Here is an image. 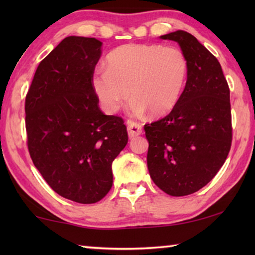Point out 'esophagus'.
Returning a JSON list of instances; mask_svg holds the SVG:
<instances>
[{
  "instance_id": "1",
  "label": "esophagus",
  "mask_w": 255,
  "mask_h": 255,
  "mask_svg": "<svg viewBox=\"0 0 255 255\" xmlns=\"http://www.w3.org/2000/svg\"><path fill=\"white\" fill-rule=\"evenodd\" d=\"M128 135L130 137H136V136H139L141 133V130H143V127H141L140 124L135 123V122H130L128 123Z\"/></svg>"
}]
</instances>
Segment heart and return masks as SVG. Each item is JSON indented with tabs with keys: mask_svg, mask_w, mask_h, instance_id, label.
<instances>
[{
	"mask_svg": "<svg viewBox=\"0 0 255 255\" xmlns=\"http://www.w3.org/2000/svg\"><path fill=\"white\" fill-rule=\"evenodd\" d=\"M189 62L182 49L158 44H127L111 51L107 68L93 73V92L107 114H115L130 93L131 112L163 117L178 105Z\"/></svg>",
	"mask_w": 255,
	"mask_h": 255,
	"instance_id": "1",
	"label": "heart"
}]
</instances>
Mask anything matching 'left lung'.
<instances>
[{
  "label": "left lung",
  "mask_w": 255,
  "mask_h": 255,
  "mask_svg": "<svg viewBox=\"0 0 255 255\" xmlns=\"http://www.w3.org/2000/svg\"><path fill=\"white\" fill-rule=\"evenodd\" d=\"M189 62L185 88L165 117L146 124L147 167L154 183L170 196L197 192L225 163L232 146L230 88L218 59L183 30L164 34Z\"/></svg>",
  "instance_id": "1"
}]
</instances>
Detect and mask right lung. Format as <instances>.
Returning a JSON list of instances; mask_svg holds the SVG:
<instances>
[{
	"label": "right lung",
	"instance_id": "obj_1",
	"mask_svg": "<svg viewBox=\"0 0 255 255\" xmlns=\"http://www.w3.org/2000/svg\"><path fill=\"white\" fill-rule=\"evenodd\" d=\"M101 45L66 37L38 65L25 96L30 157L55 192L79 204L107 196L112 162L128 141L124 119L103 114L91 85Z\"/></svg>",
	"mask_w": 255,
	"mask_h": 255
}]
</instances>
